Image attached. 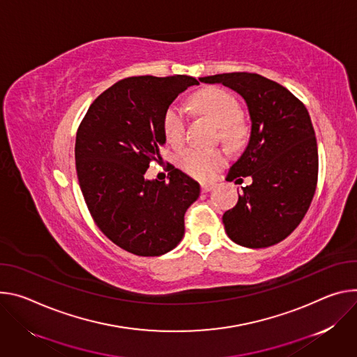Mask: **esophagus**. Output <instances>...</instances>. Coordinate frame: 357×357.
Listing matches in <instances>:
<instances>
[{
  "label": "esophagus",
  "instance_id": "obj_1",
  "mask_svg": "<svg viewBox=\"0 0 357 357\" xmlns=\"http://www.w3.org/2000/svg\"><path fill=\"white\" fill-rule=\"evenodd\" d=\"M214 187H215V184H214V183H202V190H203L204 192L211 191Z\"/></svg>",
  "mask_w": 357,
  "mask_h": 357
}]
</instances>
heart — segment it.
Segmentation results:
<instances>
[{
    "mask_svg": "<svg viewBox=\"0 0 357 357\" xmlns=\"http://www.w3.org/2000/svg\"><path fill=\"white\" fill-rule=\"evenodd\" d=\"M194 106L221 130L224 139L235 135L232 126L240 121L241 107L229 93L221 89H207L194 99ZM165 135L172 144H180L185 135V116L181 107L170 106L165 114ZM225 162L218 150L187 149L178 155L180 167L195 178L211 177Z\"/></svg>",
    "mask_w": 357,
    "mask_h": 357,
    "instance_id": "1",
    "label": "heart"
}]
</instances>
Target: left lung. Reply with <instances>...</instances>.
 Segmentation results:
<instances>
[{"label":"left lung","mask_w":357,"mask_h":357,"mask_svg":"<svg viewBox=\"0 0 357 357\" xmlns=\"http://www.w3.org/2000/svg\"><path fill=\"white\" fill-rule=\"evenodd\" d=\"M238 93L248 109V143L227 176L252 178L222 215L227 235L241 247L278 244L303 220L318 183V144L310 116L288 89L258 73L200 77ZM241 180V178H238Z\"/></svg>","instance_id":"left-lung-1"}]
</instances>
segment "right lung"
Segmentation results:
<instances>
[{
    "instance_id": "add662e5",
    "label": "right lung",
    "mask_w": 357,
    "mask_h": 357,
    "mask_svg": "<svg viewBox=\"0 0 357 357\" xmlns=\"http://www.w3.org/2000/svg\"><path fill=\"white\" fill-rule=\"evenodd\" d=\"M195 77L133 76L116 82L88 109L75 143L79 185L107 238L140 257L174 250L184 236V214L200 184L172 167L169 183L146 170L166 143L165 114Z\"/></svg>"
}]
</instances>
